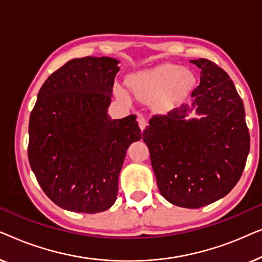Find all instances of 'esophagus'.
<instances>
[{"mask_svg":"<svg viewBox=\"0 0 262 262\" xmlns=\"http://www.w3.org/2000/svg\"><path fill=\"white\" fill-rule=\"evenodd\" d=\"M138 125H139V128H141V130L143 131L144 130V128L146 127V125H148V123H146V119L144 117H139V119H138Z\"/></svg>","mask_w":262,"mask_h":262,"instance_id":"esophagus-1","label":"esophagus"}]
</instances>
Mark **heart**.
Returning a JSON list of instances; mask_svg holds the SVG:
<instances>
[{
	"mask_svg": "<svg viewBox=\"0 0 262 262\" xmlns=\"http://www.w3.org/2000/svg\"><path fill=\"white\" fill-rule=\"evenodd\" d=\"M128 84L139 98L146 101L162 94L160 106L167 107L187 94L194 84V76L175 64H163L130 77Z\"/></svg>",
	"mask_w": 262,
	"mask_h": 262,
	"instance_id": "obj_1",
	"label": "heart"
}]
</instances>
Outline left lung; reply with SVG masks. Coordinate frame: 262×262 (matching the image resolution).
<instances>
[{
  "label": "left lung",
  "mask_w": 262,
  "mask_h": 262,
  "mask_svg": "<svg viewBox=\"0 0 262 262\" xmlns=\"http://www.w3.org/2000/svg\"><path fill=\"white\" fill-rule=\"evenodd\" d=\"M191 96L200 119L185 120L187 105L155 114L143 131L157 186L173 205L199 209L223 198L237 184L249 154L243 101L231 78L209 59Z\"/></svg>",
  "instance_id": "1"
}]
</instances>
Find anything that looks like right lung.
Returning a JSON list of instances; mask_svg holds the SVG:
<instances>
[{
	"label": "right lung",
	"instance_id": "1",
	"mask_svg": "<svg viewBox=\"0 0 262 262\" xmlns=\"http://www.w3.org/2000/svg\"><path fill=\"white\" fill-rule=\"evenodd\" d=\"M118 63L110 57L71 59L38 93L28 160L42 191L62 209H110L128 145L141 139L135 114L113 120L107 114Z\"/></svg>",
	"mask_w": 262,
	"mask_h": 262
}]
</instances>
